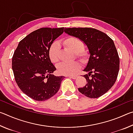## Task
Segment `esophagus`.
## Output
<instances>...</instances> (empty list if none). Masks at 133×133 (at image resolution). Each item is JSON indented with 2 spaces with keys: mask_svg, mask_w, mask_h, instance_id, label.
Returning a JSON list of instances; mask_svg holds the SVG:
<instances>
[{
  "mask_svg": "<svg viewBox=\"0 0 133 133\" xmlns=\"http://www.w3.org/2000/svg\"><path fill=\"white\" fill-rule=\"evenodd\" d=\"M69 77L71 78H73V79H76V78H77L78 77V76H69Z\"/></svg>",
  "mask_w": 133,
  "mask_h": 133,
  "instance_id": "esophagus-1",
  "label": "esophagus"
}]
</instances>
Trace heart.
I'll use <instances>...</instances> for the list:
<instances>
[{
  "instance_id": "heart-1",
  "label": "heart",
  "mask_w": 133,
  "mask_h": 133,
  "mask_svg": "<svg viewBox=\"0 0 133 133\" xmlns=\"http://www.w3.org/2000/svg\"><path fill=\"white\" fill-rule=\"evenodd\" d=\"M62 44L66 48L75 53L76 58L83 63L88 61L90 57L89 50L84 48V43L77 37L69 36L63 40ZM49 57L53 63L57 64L60 61V49L57 43L54 42L49 49ZM81 66L77 62L72 63H62L57 66V71L60 75H72L80 70Z\"/></svg>"
}]
</instances>
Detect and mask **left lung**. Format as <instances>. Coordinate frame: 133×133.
Masks as SVG:
<instances>
[{
  "label": "left lung",
  "mask_w": 133,
  "mask_h": 133,
  "mask_svg": "<svg viewBox=\"0 0 133 133\" xmlns=\"http://www.w3.org/2000/svg\"><path fill=\"white\" fill-rule=\"evenodd\" d=\"M67 34L78 37L87 45L90 56L84 70L85 85L78 90L87 97L98 98L116 82L120 58L113 40L103 31L91 28H64Z\"/></svg>",
  "instance_id": "1"
}]
</instances>
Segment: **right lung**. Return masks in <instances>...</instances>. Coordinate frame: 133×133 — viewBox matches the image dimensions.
I'll return each instance as SVG.
<instances>
[{
  "label": "right lung",
  "mask_w": 133,
  "mask_h": 133,
  "mask_svg": "<svg viewBox=\"0 0 133 133\" xmlns=\"http://www.w3.org/2000/svg\"><path fill=\"white\" fill-rule=\"evenodd\" d=\"M64 28H43L20 41L12 57L15 79L22 91L36 101H44L58 91L64 76L51 73L56 69L49 57V49Z\"/></svg>",
  "instance_id": "1"
}]
</instances>
